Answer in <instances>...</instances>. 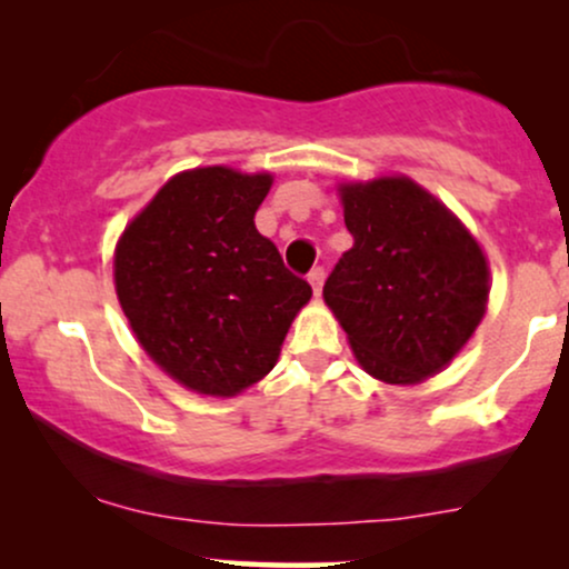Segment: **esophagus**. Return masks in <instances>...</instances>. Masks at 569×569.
Listing matches in <instances>:
<instances>
[{
  "instance_id": "obj_1",
  "label": "esophagus",
  "mask_w": 569,
  "mask_h": 569,
  "mask_svg": "<svg viewBox=\"0 0 569 569\" xmlns=\"http://www.w3.org/2000/svg\"><path fill=\"white\" fill-rule=\"evenodd\" d=\"M307 280H310L312 291L321 293V289H323V280H326V270H323V267H312V270L307 272Z\"/></svg>"
}]
</instances>
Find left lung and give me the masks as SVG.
I'll return each instance as SVG.
<instances>
[{"mask_svg":"<svg viewBox=\"0 0 569 569\" xmlns=\"http://www.w3.org/2000/svg\"><path fill=\"white\" fill-rule=\"evenodd\" d=\"M342 206L356 243L326 278V305L371 377L426 380L485 318V253L439 200L403 176L342 187Z\"/></svg>","mask_w":569,"mask_h":569,"instance_id":"left-lung-1","label":"left lung"}]
</instances>
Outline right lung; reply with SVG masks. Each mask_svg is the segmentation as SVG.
<instances>
[{
    "label": "right lung",
    "instance_id": "obj_1",
    "mask_svg": "<svg viewBox=\"0 0 569 569\" xmlns=\"http://www.w3.org/2000/svg\"><path fill=\"white\" fill-rule=\"evenodd\" d=\"M267 173L198 168L173 176L130 221L114 283L141 348L189 390L234 396L276 367L312 297L253 224Z\"/></svg>",
    "mask_w": 569,
    "mask_h": 569
}]
</instances>
